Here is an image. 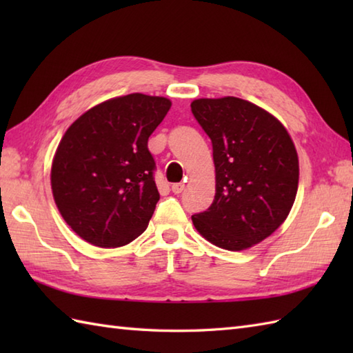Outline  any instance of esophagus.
Here are the masks:
<instances>
[{
  "instance_id": "34e87169",
  "label": "esophagus",
  "mask_w": 353,
  "mask_h": 353,
  "mask_svg": "<svg viewBox=\"0 0 353 353\" xmlns=\"http://www.w3.org/2000/svg\"><path fill=\"white\" fill-rule=\"evenodd\" d=\"M183 188H185V183H182V182L171 185V191L174 192V194H181L183 191Z\"/></svg>"
}]
</instances>
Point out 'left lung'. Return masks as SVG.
Instances as JSON below:
<instances>
[{"mask_svg":"<svg viewBox=\"0 0 353 353\" xmlns=\"http://www.w3.org/2000/svg\"><path fill=\"white\" fill-rule=\"evenodd\" d=\"M211 138L215 197L192 223L209 243L238 252L261 243L287 219L299 185V159L287 129L236 97L191 103Z\"/></svg>","mask_w":353,"mask_h":353,"instance_id":"left-lung-1","label":"left lung"}]
</instances>
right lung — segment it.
<instances>
[{
    "instance_id": "obj_1",
    "label": "right lung",
    "mask_w": 353,
    "mask_h": 353,
    "mask_svg": "<svg viewBox=\"0 0 353 353\" xmlns=\"http://www.w3.org/2000/svg\"><path fill=\"white\" fill-rule=\"evenodd\" d=\"M170 108L163 97L129 94L97 104L65 132L51 190L63 220L85 241L119 247L147 229L161 197L148 138Z\"/></svg>"
}]
</instances>
